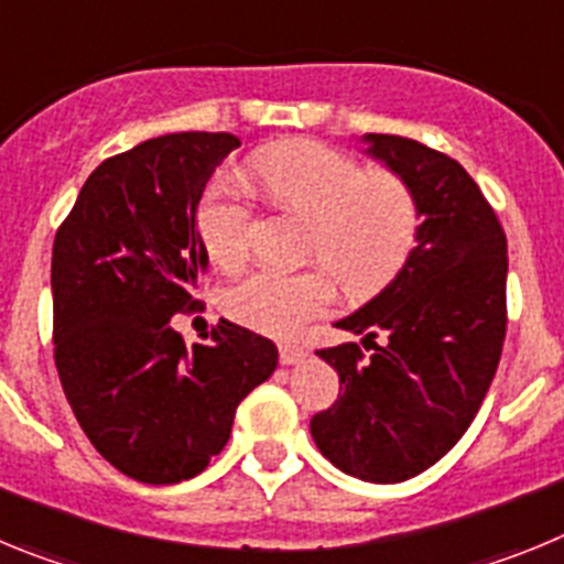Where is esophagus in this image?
<instances>
[{"label": "esophagus", "mask_w": 564, "mask_h": 564, "mask_svg": "<svg viewBox=\"0 0 564 564\" xmlns=\"http://www.w3.org/2000/svg\"><path fill=\"white\" fill-rule=\"evenodd\" d=\"M305 356L307 350L302 347V344H291V341L279 344V361L282 364H299Z\"/></svg>", "instance_id": "34e87169"}]
</instances>
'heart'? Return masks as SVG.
<instances>
[{"instance_id": "1", "label": "heart", "mask_w": 564, "mask_h": 564, "mask_svg": "<svg viewBox=\"0 0 564 564\" xmlns=\"http://www.w3.org/2000/svg\"><path fill=\"white\" fill-rule=\"evenodd\" d=\"M248 177L268 200L307 220L305 259L322 268L285 273L259 268L226 291L234 322L293 336L325 316L336 282L350 296H372L410 262L421 234L417 197L398 174L370 172L352 154L318 141L259 149ZM253 203L228 183H214L197 206V234L214 265L234 268L248 253Z\"/></svg>"}]
</instances>
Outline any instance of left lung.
<instances>
[{
	"label": "left lung",
	"mask_w": 564,
	"mask_h": 564,
	"mask_svg": "<svg viewBox=\"0 0 564 564\" xmlns=\"http://www.w3.org/2000/svg\"><path fill=\"white\" fill-rule=\"evenodd\" d=\"M367 152L415 192L421 234L410 262L336 327L364 336L316 350L338 372L336 403L311 435L344 475L401 482L435 466L475 421L506 341L508 242L495 208L449 154L401 134Z\"/></svg>",
	"instance_id": "left-lung-1"
}]
</instances>
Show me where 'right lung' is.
<instances>
[{
	"instance_id": "add662e5",
	"label": "right lung",
	"mask_w": 564,
	"mask_h": 564,
	"mask_svg": "<svg viewBox=\"0 0 564 564\" xmlns=\"http://www.w3.org/2000/svg\"><path fill=\"white\" fill-rule=\"evenodd\" d=\"M239 141L174 132L107 158L53 242V356L73 415L132 480L169 486L220 455L239 401L276 370V344L226 318L186 347L208 253L197 203Z\"/></svg>"
}]
</instances>
